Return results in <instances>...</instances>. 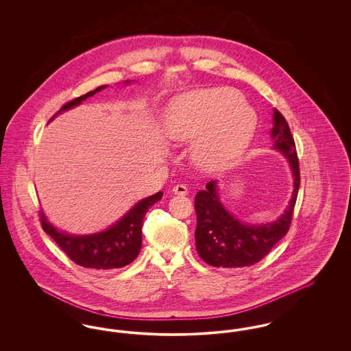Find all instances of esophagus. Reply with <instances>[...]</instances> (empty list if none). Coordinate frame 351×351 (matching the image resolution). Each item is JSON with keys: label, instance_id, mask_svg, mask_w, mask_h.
I'll list each match as a JSON object with an SVG mask.
<instances>
[{"label": "esophagus", "instance_id": "obj_1", "mask_svg": "<svg viewBox=\"0 0 351 351\" xmlns=\"http://www.w3.org/2000/svg\"><path fill=\"white\" fill-rule=\"evenodd\" d=\"M172 192L175 193V195H178V196H185L186 193H188V188L183 185V184H178V185H175L173 188H172Z\"/></svg>", "mask_w": 351, "mask_h": 351}]
</instances>
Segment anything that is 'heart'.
Here are the masks:
<instances>
[{"label":"heart","mask_w":351,"mask_h":351,"mask_svg":"<svg viewBox=\"0 0 351 351\" xmlns=\"http://www.w3.org/2000/svg\"><path fill=\"white\" fill-rule=\"evenodd\" d=\"M258 126L255 110L229 88L184 93L168 106L165 134L173 145H192V160L204 171L228 167L246 147Z\"/></svg>","instance_id":"heart-1"}]
</instances>
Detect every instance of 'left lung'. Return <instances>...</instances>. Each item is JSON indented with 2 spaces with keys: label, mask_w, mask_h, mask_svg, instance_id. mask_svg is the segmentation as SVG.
Segmentation results:
<instances>
[{
  "label": "left lung",
  "mask_w": 351,
  "mask_h": 351,
  "mask_svg": "<svg viewBox=\"0 0 351 351\" xmlns=\"http://www.w3.org/2000/svg\"><path fill=\"white\" fill-rule=\"evenodd\" d=\"M271 129L272 149L282 152L293 178L292 197L283 215L267 223H247L226 210L219 200L217 180L209 182L197 192L195 209L197 228L196 249L201 259L213 267L252 266L263 259L288 232L300 186V169L295 141L283 114L274 109Z\"/></svg>",
  "instance_id": "left-lung-1"
}]
</instances>
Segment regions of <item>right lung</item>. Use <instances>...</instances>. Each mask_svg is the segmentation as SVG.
Here are the masks:
<instances>
[{"label": "right lung", "mask_w": 351, "mask_h": 351, "mask_svg": "<svg viewBox=\"0 0 351 351\" xmlns=\"http://www.w3.org/2000/svg\"><path fill=\"white\" fill-rule=\"evenodd\" d=\"M125 84H130L126 80ZM108 85H101L75 100L66 104L53 117L80 105L88 97L96 95ZM163 192H158L143 200L138 201L116 223L99 233L75 235L55 228L43 212H40V223L46 233L58 243L76 265L95 269H112L130 265L138 256L142 247V222L151 206L162 200Z\"/></svg>", "instance_id": "right-lung-1"}]
</instances>
